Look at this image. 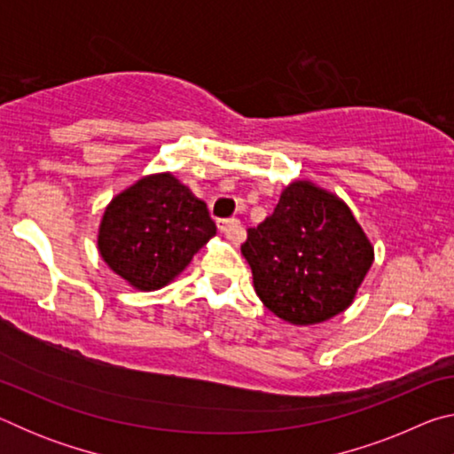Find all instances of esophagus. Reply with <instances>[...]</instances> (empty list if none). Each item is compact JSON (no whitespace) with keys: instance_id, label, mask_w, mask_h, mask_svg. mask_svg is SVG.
<instances>
[{"instance_id":"1","label":"esophagus","mask_w":454,"mask_h":454,"mask_svg":"<svg viewBox=\"0 0 454 454\" xmlns=\"http://www.w3.org/2000/svg\"><path fill=\"white\" fill-rule=\"evenodd\" d=\"M218 228H220V232L224 234L232 244H240L244 240V228L240 224V220H236V218L220 220Z\"/></svg>"}]
</instances>
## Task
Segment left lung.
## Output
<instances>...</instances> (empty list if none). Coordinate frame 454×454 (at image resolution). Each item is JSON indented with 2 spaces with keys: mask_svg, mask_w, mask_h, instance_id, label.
Here are the masks:
<instances>
[{
  "mask_svg": "<svg viewBox=\"0 0 454 454\" xmlns=\"http://www.w3.org/2000/svg\"><path fill=\"white\" fill-rule=\"evenodd\" d=\"M242 254L254 290L290 325H318L348 309L374 248L340 198L296 180L262 224L248 228Z\"/></svg>",
  "mask_w": 454,
  "mask_h": 454,
  "instance_id": "obj_1",
  "label": "left lung"
}]
</instances>
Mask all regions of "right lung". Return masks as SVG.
<instances>
[{"label": "right lung", "instance_id": "add662e5", "mask_svg": "<svg viewBox=\"0 0 454 454\" xmlns=\"http://www.w3.org/2000/svg\"><path fill=\"white\" fill-rule=\"evenodd\" d=\"M216 234L202 200L170 172L152 174L112 200L98 232L104 262L137 290H158Z\"/></svg>", "mask_w": 454, "mask_h": 454}]
</instances>
